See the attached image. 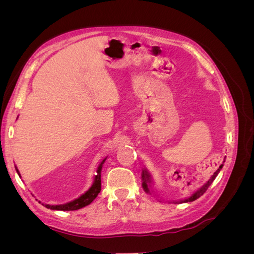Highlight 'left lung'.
Instances as JSON below:
<instances>
[{
	"label": "left lung",
	"instance_id": "obj_1",
	"mask_svg": "<svg viewBox=\"0 0 254 254\" xmlns=\"http://www.w3.org/2000/svg\"><path fill=\"white\" fill-rule=\"evenodd\" d=\"M222 166H224V164H221L220 166H219V168L218 170L214 173V175L211 177V178L209 179V181L207 182H205L203 186L199 189V190H197L195 193L191 195V196H190V197H188L187 199H183V200H180V201H176L177 203H182V202H190V201H194V200H196V199H198L199 197L200 196H202L205 191H206V190L209 189V187L211 186L212 184V182L215 180V178H216L217 177V175H218V173L220 172V170L222 168ZM151 178H150V175H149V173L146 171V170H143V172H142V180H143V183H142V186H143V189H144V190L146 191V193H149V189H148V183H150L151 182V180H150ZM175 202V203H176Z\"/></svg>",
	"mask_w": 254,
	"mask_h": 254
}]
</instances>
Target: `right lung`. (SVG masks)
Masks as SVG:
<instances>
[{
    "mask_svg": "<svg viewBox=\"0 0 254 254\" xmlns=\"http://www.w3.org/2000/svg\"><path fill=\"white\" fill-rule=\"evenodd\" d=\"M106 158L102 161L101 164L98 165L97 167V171H96V176L94 177V181L93 184H92V187L86 191V193L82 194L80 197H78L77 199H75V200L71 201V202H67L64 204H58V205H50V204H43L45 207H48V209L51 210H59V211H75V210H78L81 209V207L86 206L88 204H90L92 201L94 200V199L97 197L98 193L101 191V187H102V182H101V173H102V167L103 164L105 163ZM16 171L18 173V175L20 176V173L18 171V168L16 167Z\"/></svg>",
    "mask_w": 254,
    "mask_h": 254,
    "instance_id": "obj_1",
    "label": "right lung"
}]
</instances>
